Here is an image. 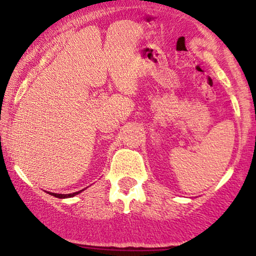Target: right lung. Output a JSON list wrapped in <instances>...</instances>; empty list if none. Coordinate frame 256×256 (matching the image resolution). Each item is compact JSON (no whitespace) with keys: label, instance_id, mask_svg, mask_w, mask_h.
Here are the masks:
<instances>
[{"label":"right lung","instance_id":"right-lung-1","mask_svg":"<svg viewBox=\"0 0 256 256\" xmlns=\"http://www.w3.org/2000/svg\"><path fill=\"white\" fill-rule=\"evenodd\" d=\"M83 190H80V192H83ZM80 192H73V194H54V192H49V194H50V195H52V196H55V198H73V196L78 195V194Z\"/></svg>","mask_w":256,"mask_h":256}]
</instances>
